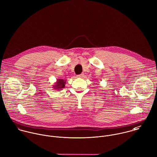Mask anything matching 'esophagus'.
I'll use <instances>...</instances> for the list:
<instances>
[{
	"mask_svg": "<svg viewBox=\"0 0 157 157\" xmlns=\"http://www.w3.org/2000/svg\"><path fill=\"white\" fill-rule=\"evenodd\" d=\"M78 78H83L84 77V74L83 73H81V75H79L77 76Z\"/></svg>",
	"mask_w": 157,
	"mask_h": 157,
	"instance_id": "34e87169",
	"label": "esophagus"
}]
</instances>
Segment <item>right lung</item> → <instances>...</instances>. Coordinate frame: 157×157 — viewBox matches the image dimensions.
I'll use <instances>...</instances> for the list:
<instances>
[{
	"mask_svg": "<svg viewBox=\"0 0 157 157\" xmlns=\"http://www.w3.org/2000/svg\"><path fill=\"white\" fill-rule=\"evenodd\" d=\"M65 83H66L65 79H57L56 82L54 84V85H53V87H52L53 89H56L55 90H58V91L62 90V89L65 87Z\"/></svg>",
	"mask_w": 157,
	"mask_h": 157,
	"instance_id": "1",
	"label": "right lung"
}]
</instances>
